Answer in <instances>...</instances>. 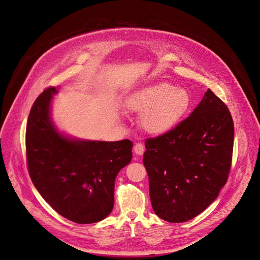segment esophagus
<instances>
[{
	"instance_id": "1",
	"label": "esophagus",
	"mask_w": 260,
	"mask_h": 260,
	"mask_svg": "<svg viewBox=\"0 0 260 260\" xmlns=\"http://www.w3.org/2000/svg\"><path fill=\"white\" fill-rule=\"evenodd\" d=\"M133 150H134V153L136 155H143L144 152H145V147H144V145L142 143H136L134 145Z\"/></svg>"
}]
</instances>
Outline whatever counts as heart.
Here are the masks:
<instances>
[{"label":"heart","mask_w":260,"mask_h":260,"mask_svg":"<svg viewBox=\"0 0 260 260\" xmlns=\"http://www.w3.org/2000/svg\"><path fill=\"white\" fill-rule=\"evenodd\" d=\"M190 103V95L184 88L158 82L135 91L127 105L131 111L142 113L141 124L146 131L158 134L180 122Z\"/></svg>","instance_id":"b5f03b06"}]
</instances>
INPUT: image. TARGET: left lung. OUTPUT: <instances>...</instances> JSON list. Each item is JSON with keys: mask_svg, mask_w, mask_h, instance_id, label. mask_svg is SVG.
I'll list each match as a JSON object with an SVG mask.
<instances>
[{"mask_svg": "<svg viewBox=\"0 0 260 260\" xmlns=\"http://www.w3.org/2000/svg\"><path fill=\"white\" fill-rule=\"evenodd\" d=\"M233 138L229 109L207 89L187 118L146 139L143 161L154 212L170 223H183L203 212L227 182Z\"/></svg>", "mask_w": 260, "mask_h": 260, "instance_id": "left-lung-1", "label": "left lung"}]
</instances>
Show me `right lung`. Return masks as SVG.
Wrapping results in <instances>:
<instances>
[{
  "label": "right lung",
  "instance_id": "right-lung-1",
  "mask_svg": "<svg viewBox=\"0 0 260 260\" xmlns=\"http://www.w3.org/2000/svg\"><path fill=\"white\" fill-rule=\"evenodd\" d=\"M57 92L49 87L31 108L26 129L29 174L59 214L77 224L96 223L113 209L115 178L130 164L133 144L86 141L59 131L51 115Z\"/></svg>",
  "mask_w": 260,
  "mask_h": 260
}]
</instances>
